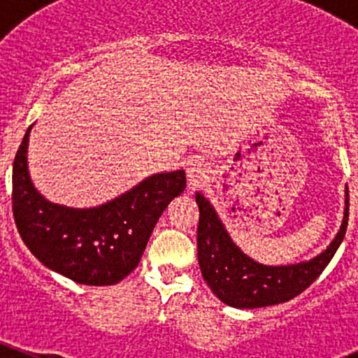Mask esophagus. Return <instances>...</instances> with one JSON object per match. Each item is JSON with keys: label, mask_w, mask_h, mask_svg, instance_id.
Listing matches in <instances>:
<instances>
[{"label": "esophagus", "mask_w": 358, "mask_h": 358, "mask_svg": "<svg viewBox=\"0 0 358 358\" xmlns=\"http://www.w3.org/2000/svg\"><path fill=\"white\" fill-rule=\"evenodd\" d=\"M187 178H189V185L192 189L199 187L201 183H204L206 180V168L201 162H192V164L187 168Z\"/></svg>", "instance_id": "34e87169"}]
</instances>
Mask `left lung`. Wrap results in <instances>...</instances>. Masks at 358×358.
Instances as JSON below:
<instances>
[{"label": "left lung", "instance_id": "1", "mask_svg": "<svg viewBox=\"0 0 358 358\" xmlns=\"http://www.w3.org/2000/svg\"><path fill=\"white\" fill-rule=\"evenodd\" d=\"M196 202L199 206L197 258L202 277L211 291L234 308H262L301 294L329 265L348 225L350 202L346 189L341 229L329 248L310 262L268 266L251 259L234 244L215 208L202 194H196Z\"/></svg>", "mask_w": 358, "mask_h": 358}]
</instances>
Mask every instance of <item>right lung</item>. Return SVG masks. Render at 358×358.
Wrapping results in <instances>:
<instances>
[{
	"label": "right lung",
	"instance_id": "obj_1",
	"mask_svg": "<svg viewBox=\"0 0 358 358\" xmlns=\"http://www.w3.org/2000/svg\"><path fill=\"white\" fill-rule=\"evenodd\" d=\"M29 131L13 161L12 208L17 230L45 266L86 286H112L138 265L159 216L185 190V171L157 173L99 208L46 201L27 171Z\"/></svg>",
	"mask_w": 358,
	"mask_h": 358
}]
</instances>
